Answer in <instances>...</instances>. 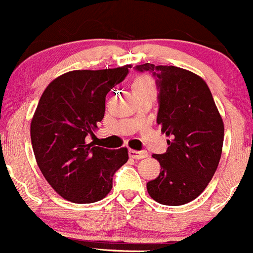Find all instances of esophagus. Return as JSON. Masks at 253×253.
I'll return each mask as SVG.
<instances>
[{"mask_svg": "<svg viewBox=\"0 0 253 253\" xmlns=\"http://www.w3.org/2000/svg\"><path fill=\"white\" fill-rule=\"evenodd\" d=\"M129 156L134 160H141V158H146L149 156L146 151H137V150H129Z\"/></svg>", "mask_w": 253, "mask_h": 253, "instance_id": "esophagus-1", "label": "esophagus"}]
</instances>
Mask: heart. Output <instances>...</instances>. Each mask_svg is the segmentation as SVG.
I'll return each mask as SVG.
<instances>
[{
  "mask_svg": "<svg viewBox=\"0 0 253 253\" xmlns=\"http://www.w3.org/2000/svg\"><path fill=\"white\" fill-rule=\"evenodd\" d=\"M133 90L135 93L141 92H155V83L150 77L143 76L135 79L133 83Z\"/></svg>",
  "mask_w": 253,
  "mask_h": 253,
  "instance_id": "1",
  "label": "heart"
}]
</instances>
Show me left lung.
Returning <instances> with one entry per match:
<instances>
[{"label":"left lung","instance_id":"1","mask_svg":"<svg viewBox=\"0 0 253 253\" xmlns=\"http://www.w3.org/2000/svg\"><path fill=\"white\" fill-rule=\"evenodd\" d=\"M150 72L158 90L157 124L169 137L165 154L152 155L161 173L146 184L154 201L182 205L196 199L212 179L222 154L224 126L207 83L175 66H135Z\"/></svg>","mask_w":253,"mask_h":253}]
</instances>
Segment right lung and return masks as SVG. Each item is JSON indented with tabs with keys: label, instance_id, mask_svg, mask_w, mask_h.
I'll return each instance as SVG.
<instances>
[{
	"label": "right lung",
	"instance_id": "right-lung-1",
	"mask_svg": "<svg viewBox=\"0 0 253 253\" xmlns=\"http://www.w3.org/2000/svg\"><path fill=\"white\" fill-rule=\"evenodd\" d=\"M128 68L67 72L46 86L38 102L31 121L36 161L49 185L72 203L103 199L115 171L128 160L126 148L108 150L86 141L104 118L105 96Z\"/></svg>",
	"mask_w": 253,
	"mask_h": 253
}]
</instances>
